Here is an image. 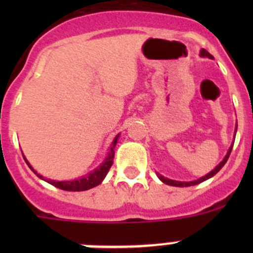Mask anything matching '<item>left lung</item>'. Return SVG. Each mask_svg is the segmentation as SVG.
Segmentation results:
<instances>
[{"label":"left lung","instance_id":"obj_1","mask_svg":"<svg viewBox=\"0 0 253 253\" xmlns=\"http://www.w3.org/2000/svg\"><path fill=\"white\" fill-rule=\"evenodd\" d=\"M200 55H202V57L213 58V55L210 54V53H208V51L205 50V49H202V50H200ZM236 131H237V128H236ZM233 143H234V142H233ZM232 147H233V144H232V146H231V148L228 149L227 154H225V157L223 158V161H222V162L219 163V165H218V166L215 167V169H211V171H210L209 173H207V175H205V176H203V177L198 178V180H195V181H175V180H169V178H167V177H163L162 175H160V173H157L158 178H160V180L162 181V182H165V184H167V185H171V186H177V187L194 186V185H198V184H200V182H203V181L208 180V178H210V177H213L214 175H216V173H218V172L220 171V169H222V167L224 166V165H225V162H227V161H228V158H229V154H231V152H232Z\"/></svg>","mask_w":253,"mask_h":253}]
</instances>
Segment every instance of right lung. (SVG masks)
Listing matches in <instances>:
<instances>
[{
  "label": "right lung",
  "instance_id": "1",
  "mask_svg": "<svg viewBox=\"0 0 253 253\" xmlns=\"http://www.w3.org/2000/svg\"><path fill=\"white\" fill-rule=\"evenodd\" d=\"M118 138H119V134H118V135L115 137V139L113 140V146H111L110 152L107 153V157L105 158L104 162H102L101 165H100V166L95 169V171L90 172V173H88L87 176H84V177H81V178H77V180H72V181L48 180V178H45V177H43L42 175H39V173H38V172L30 166V163H29L28 161H26V163H28L29 167H30L33 171H34V173L38 176V177H40L42 180H45L46 182H49V184L53 185V186L58 187V189L66 190V191H84V190L92 189V187H95V186H97V185L101 184L102 180L105 178V176L107 175V172H109L111 165H113L114 154H115L114 148H115L116 143H118Z\"/></svg>",
  "mask_w": 253,
  "mask_h": 253
}]
</instances>
